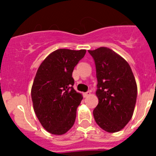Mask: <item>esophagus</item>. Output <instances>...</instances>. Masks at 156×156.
<instances>
[{"label": "esophagus", "instance_id": "esophagus-1", "mask_svg": "<svg viewBox=\"0 0 156 156\" xmlns=\"http://www.w3.org/2000/svg\"><path fill=\"white\" fill-rule=\"evenodd\" d=\"M89 95H90V91H87V92H86V93H83V97L84 98L88 97Z\"/></svg>", "mask_w": 156, "mask_h": 156}]
</instances>
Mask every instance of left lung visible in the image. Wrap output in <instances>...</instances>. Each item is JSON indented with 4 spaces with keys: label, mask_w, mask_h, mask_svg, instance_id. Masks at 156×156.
I'll list each match as a JSON object with an SVG mask.
<instances>
[{
    "label": "left lung",
    "mask_w": 156,
    "mask_h": 156,
    "mask_svg": "<svg viewBox=\"0 0 156 156\" xmlns=\"http://www.w3.org/2000/svg\"><path fill=\"white\" fill-rule=\"evenodd\" d=\"M96 66L98 104L93 111L95 122L108 133L124 128L131 119L137 87L127 62L114 51L101 47L88 51Z\"/></svg>",
    "instance_id": "left-lung-1"
}]
</instances>
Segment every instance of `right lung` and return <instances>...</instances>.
Here are the masks:
<instances>
[{
  "label": "right lung",
  "mask_w": 156,
  "mask_h": 156,
  "mask_svg": "<svg viewBox=\"0 0 156 156\" xmlns=\"http://www.w3.org/2000/svg\"><path fill=\"white\" fill-rule=\"evenodd\" d=\"M85 54L84 49H58L37 69L31 88L33 106L42 126L51 134H64L75 122L83 96L73 87L72 74Z\"/></svg>",
  "instance_id": "1"
}]
</instances>
